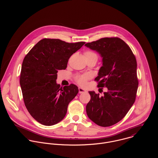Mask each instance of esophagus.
<instances>
[{
	"label": "esophagus",
	"mask_w": 158,
	"mask_h": 158,
	"mask_svg": "<svg viewBox=\"0 0 158 158\" xmlns=\"http://www.w3.org/2000/svg\"><path fill=\"white\" fill-rule=\"evenodd\" d=\"M86 90L82 88V87H79V94H82V93H86Z\"/></svg>",
	"instance_id": "esophagus-1"
}]
</instances>
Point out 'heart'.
Listing matches in <instances>:
<instances>
[{
	"label": "heart",
	"mask_w": 158,
	"mask_h": 158,
	"mask_svg": "<svg viewBox=\"0 0 158 158\" xmlns=\"http://www.w3.org/2000/svg\"><path fill=\"white\" fill-rule=\"evenodd\" d=\"M85 57H96L98 58V55L92 51H86L84 52ZM92 77V74L90 73H86L82 75H78L75 77L76 81L81 85L84 86L87 84V81Z\"/></svg>",
	"instance_id": "heart-1"
}]
</instances>
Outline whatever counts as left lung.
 Returning a JSON list of instances; mask_svg holds the SVG:
<instances>
[{"instance_id": "obj_1", "label": "left lung", "mask_w": 158, "mask_h": 158, "mask_svg": "<svg viewBox=\"0 0 158 158\" xmlns=\"http://www.w3.org/2000/svg\"><path fill=\"white\" fill-rule=\"evenodd\" d=\"M85 46L102 57L95 81L98 87L107 88L101 97L89 91L91 100L86 106L87 114L100 126H110L124 118L136 100L139 84L136 59L128 45L118 37H104Z\"/></svg>"}]
</instances>
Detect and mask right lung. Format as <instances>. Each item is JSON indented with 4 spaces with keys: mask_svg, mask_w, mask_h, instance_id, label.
<instances>
[{
    "mask_svg": "<svg viewBox=\"0 0 158 158\" xmlns=\"http://www.w3.org/2000/svg\"><path fill=\"white\" fill-rule=\"evenodd\" d=\"M85 42L69 43L58 39H43L22 62L20 85L25 106L32 117L45 126H52L65 117L67 106L78 87L56 83L57 72L65 69L70 57Z\"/></svg>",
    "mask_w": 158,
    "mask_h": 158,
    "instance_id": "1",
    "label": "right lung"
}]
</instances>
